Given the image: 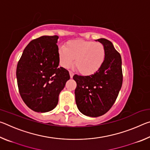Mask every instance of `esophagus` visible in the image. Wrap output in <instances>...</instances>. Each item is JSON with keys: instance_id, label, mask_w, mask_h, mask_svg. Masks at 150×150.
Returning <instances> with one entry per match:
<instances>
[{"instance_id": "obj_1", "label": "esophagus", "mask_w": 150, "mask_h": 150, "mask_svg": "<svg viewBox=\"0 0 150 150\" xmlns=\"http://www.w3.org/2000/svg\"><path fill=\"white\" fill-rule=\"evenodd\" d=\"M69 75H70V77L73 78V75H74V73H73L72 71H69Z\"/></svg>"}]
</instances>
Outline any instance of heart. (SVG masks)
Segmentation results:
<instances>
[{"instance_id": "heart-1", "label": "heart", "mask_w": 150, "mask_h": 150, "mask_svg": "<svg viewBox=\"0 0 150 150\" xmlns=\"http://www.w3.org/2000/svg\"><path fill=\"white\" fill-rule=\"evenodd\" d=\"M61 65L69 68L75 65L81 74L93 75L99 70L106 57L105 46L100 43L83 40H71L58 50Z\"/></svg>"}]
</instances>
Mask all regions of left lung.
Instances as JSON below:
<instances>
[{"mask_svg":"<svg viewBox=\"0 0 150 150\" xmlns=\"http://www.w3.org/2000/svg\"><path fill=\"white\" fill-rule=\"evenodd\" d=\"M106 50V57L97 72L88 76L75 75L77 83L75 102L81 113L91 117L102 116L110 110L117 98L123 80L120 54L112 43L100 38Z\"/></svg>","mask_w":150,"mask_h":150,"instance_id":"1","label":"left lung"}]
</instances>
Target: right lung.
Returning <instances> with one entry per match:
<instances>
[{"mask_svg": "<svg viewBox=\"0 0 150 150\" xmlns=\"http://www.w3.org/2000/svg\"><path fill=\"white\" fill-rule=\"evenodd\" d=\"M57 35H43L25 47L16 68L20 95L25 104L37 112L52 110L61 91L70 79L59 67Z\"/></svg>", "mask_w": 150, "mask_h": 150, "instance_id": "1", "label": "right lung"}]
</instances>
